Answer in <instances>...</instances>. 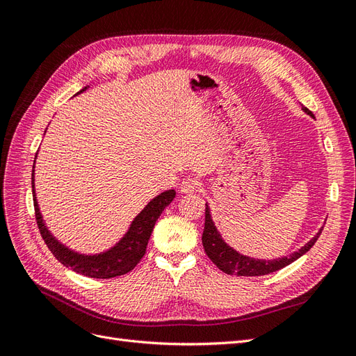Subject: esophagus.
Masks as SVG:
<instances>
[{
    "instance_id": "obj_1",
    "label": "esophagus",
    "mask_w": 356,
    "mask_h": 356,
    "mask_svg": "<svg viewBox=\"0 0 356 356\" xmlns=\"http://www.w3.org/2000/svg\"><path fill=\"white\" fill-rule=\"evenodd\" d=\"M199 186H200V182L196 178L187 177V178L182 179L179 188H181L182 193H186V195H187V193H195L199 188Z\"/></svg>"
}]
</instances>
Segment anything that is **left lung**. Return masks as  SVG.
<instances>
[{
	"label": "left lung",
	"mask_w": 356,
	"mask_h": 356,
	"mask_svg": "<svg viewBox=\"0 0 356 356\" xmlns=\"http://www.w3.org/2000/svg\"><path fill=\"white\" fill-rule=\"evenodd\" d=\"M303 111L312 115V113L306 108V106L303 108ZM322 229L324 227H321L314 238H312L305 246H301L298 251L289 254L286 257L275 258V260H260V258L243 255L224 242L218 229L215 227L211 217V209L207 203V208H204V229L202 234V243L204 248V252H207V255L211 258L212 263L224 273L238 275V276H261V275H268L276 270H281V268H284L285 266L294 263L301 255H305L318 241L319 234L322 233Z\"/></svg>",
	"instance_id": "left-lung-1"
}]
</instances>
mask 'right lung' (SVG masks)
Returning <instances> with one entry per match:
<instances>
[{
    "label": "right lung",
    "instance_id": "1",
    "mask_svg": "<svg viewBox=\"0 0 356 356\" xmlns=\"http://www.w3.org/2000/svg\"><path fill=\"white\" fill-rule=\"evenodd\" d=\"M88 88L89 86H86V88L81 89L77 95L83 93ZM35 160L34 166H32V196H34L35 218L42 239H44L51 254L56 257V260L60 261L65 267H70L74 272L96 279H110L131 272L139 263V260L144 257L149 236H152V232L154 229V224L159 220L161 212H163V209L175 199L177 191L166 190L149 200L145 204V208L134 218L123 238L114 246H111L110 250L98 254H81L71 250L70 246L63 245L47 229L44 218H42V215L40 212L38 200L35 195Z\"/></svg>",
    "mask_w": 356,
    "mask_h": 356
}]
</instances>
